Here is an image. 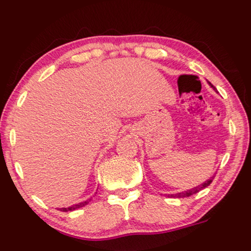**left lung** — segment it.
I'll return each instance as SVG.
<instances>
[{
  "mask_svg": "<svg viewBox=\"0 0 251 251\" xmlns=\"http://www.w3.org/2000/svg\"><path fill=\"white\" fill-rule=\"evenodd\" d=\"M209 84L211 85V83H209ZM211 87L214 88V85H211ZM213 178L214 177H211L210 179H208L207 182H204V183H203V184L199 185V187H195V188H193V189L184 191V193H178V194H175V195H170L169 197H177V199H181V197H189L191 195H194V194H196V193H199V191H201L202 189H204V188H207L208 185H210L211 182H213Z\"/></svg>",
  "mask_w": 251,
  "mask_h": 251,
  "instance_id": "8db88e82",
  "label": "left lung"
}]
</instances>
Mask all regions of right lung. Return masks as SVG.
Masks as SVG:
<instances>
[{
	"mask_svg": "<svg viewBox=\"0 0 251 251\" xmlns=\"http://www.w3.org/2000/svg\"><path fill=\"white\" fill-rule=\"evenodd\" d=\"M89 201H90V200H87V201L78 203V204L72 205V207H69V208H62V209H60V210H62V211H73V210H76V209L82 208V207H84V205H87L88 203H89Z\"/></svg>",
	"mask_w": 251,
	"mask_h": 251,
	"instance_id": "add662e5",
	"label": "right lung"
}]
</instances>
